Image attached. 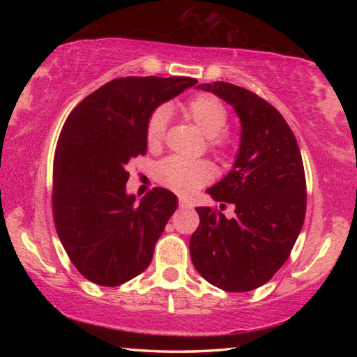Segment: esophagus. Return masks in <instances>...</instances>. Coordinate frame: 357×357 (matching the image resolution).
<instances>
[{"mask_svg":"<svg viewBox=\"0 0 357 357\" xmlns=\"http://www.w3.org/2000/svg\"><path fill=\"white\" fill-rule=\"evenodd\" d=\"M179 207L181 208H193L192 201H188L184 196H179Z\"/></svg>","mask_w":357,"mask_h":357,"instance_id":"esophagus-1","label":"esophagus"}]
</instances>
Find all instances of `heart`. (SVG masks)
<instances>
[{
  "label": "heart",
  "mask_w": 357,
  "mask_h": 357,
  "mask_svg": "<svg viewBox=\"0 0 357 357\" xmlns=\"http://www.w3.org/2000/svg\"><path fill=\"white\" fill-rule=\"evenodd\" d=\"M184 115L199 128V132L210 138L213 144H222L219 133L227 124V110L218 98L211 95H199L188 101L183 107ZM167 113L158 109L151 113L147 123L146 139L149 147H156L164 138ZM156 179L172 190L188 195L198 190L213 178V167L206 161H190L179 156L165 158L156 165Z\"/></svg>",
  "instance_id": "obj_1"
}]
</instances>
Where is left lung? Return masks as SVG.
Returning <instances> with one entry per match:
<instances>
[{
  "label": "left lung",
  "mask_w": 357,
  "mask_h": 357,
  "mask_svg": "<svg viewBox=\"0 0 357 357\" xmlns=\"http://www.w3.org/2000/svg\"><path fill=\"white\" fill-rule=\"evenodd\" d=\"M196 89L231 105L241 123L239 149L231 170L207 188L218 202L233 204L227 219L198 207L199 227L190 238V257L199 275L224 291L264 285L290 256L305 218L302 156L291 128L262 98L230 82Z\"/></svg>",
  "instance_id": "8db88e82"
}]
</instances>
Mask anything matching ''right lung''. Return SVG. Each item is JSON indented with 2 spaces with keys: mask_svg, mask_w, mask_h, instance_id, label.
Wrapping results in <instances>:
<instances>
[{
  "mask_svg": "<svg viewBox=\"0 0 357 357\" xmlns=\"http://www.w3.org/2000/svg\"><path fill=\"white\" fill-rule=\"evenodd\" d=\"M185 77L113 79L67 118L53 162V216L70 261L90 282L116 287L146 270L178 207L176 195L127 193V164L146 155L159 105L196 84Z\"/></svg>",
  "mask_w": 357,
  "mask_h": 357,
  "instance_id": "right-lung-1",
  "label": "right lung"
}]
</instances>
